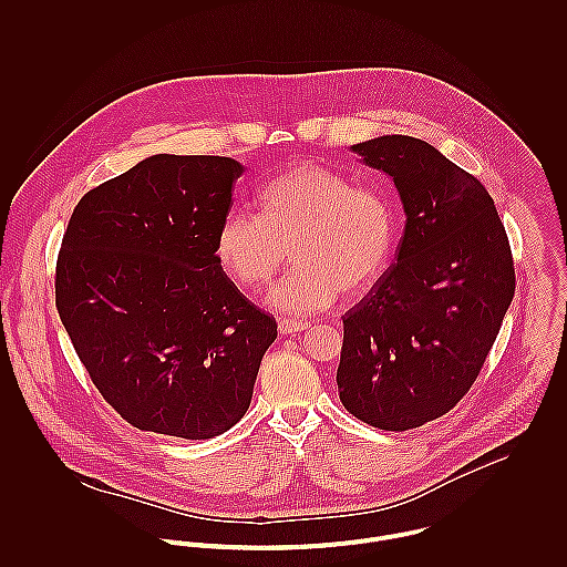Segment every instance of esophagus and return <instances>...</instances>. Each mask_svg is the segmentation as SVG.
Masks as SVG:
<instances>
[{
	"label": "esophagus",
	"mask_w": 567,
	"mask_h": 567,
	"mask_svg": "<svg viewBox=\"0 0 567 567\" xmlns=\"http://www.w3.org/2000/svg\"><path fill=\"white\" fill-rule=\"evenodd\" d=\"M303 329H308V323H303V321H292V319H281V321H279V331H281L284 336L299 333V331H303Z\"/></svg>",
	"instance_id": "obj_1"
}]
</instances>
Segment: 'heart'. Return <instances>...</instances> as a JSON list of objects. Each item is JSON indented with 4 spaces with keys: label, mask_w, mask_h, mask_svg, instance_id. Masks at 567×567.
Wrapping results in <instances>:
<instances>
[{
    "label": "heart",
    "mask_w": 567,
    "mask_h": 567,
    "mask_svg": "<svg viewBox=\"0 0 567 567\" xmlns=\"http://www.w3.org/2000/svg\"><path fill=\"white\" fill-rule=\"evenodd\" d=\"M259 209H231L223 218L216 255L240 288L259 290L292 250L295 270L266 297L275 312L319 315L340 295L369 292L389 268L395 214L375 189L306 163L272 178L259 194Z\"/></svg>",
    "instance_id": "heart-1"
}]
</instances>
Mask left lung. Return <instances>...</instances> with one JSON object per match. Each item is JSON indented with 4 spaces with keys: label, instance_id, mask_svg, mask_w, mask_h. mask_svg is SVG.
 <instances>
[{
    "label": "left lung",
    "instance_id": "1",
    "mask_svg": "<svg viewBox=\"0 0 567 567\" xmlns=\"http://www.w3.org/2000/svg\"><path fill=\"white\" fill-rule=\"evenodd\" d=\"M351 153L405 214L395 264L344 317L336 384L360 421L419 427L461 402L513 301L511 246L485 185L427 142L382 135Z\"/></svg>",
    "mask_w": 567,
    "mask_h": 567
}]
</instances>
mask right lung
Listing matches in <instances>:
<instances>
[{"label":"right lung","mask_w":567,"mask_h":567,"mask_svg":"<svg viewBox=\"0 0 567 567\" xmlns=\"http://www.w3.org/2000/svg\"><path fill=\"white\" fill-rule=\"evenodd\" d=\"M244 165L153 155L86 192L56 264V308L102 398L131 425L214 439L248 410L272 317L225 275L216 234Z\"/></svg>","instance_id":"right-lung-1"}]
</instances>
